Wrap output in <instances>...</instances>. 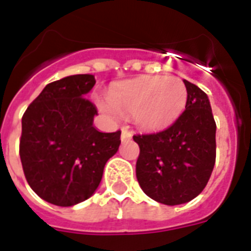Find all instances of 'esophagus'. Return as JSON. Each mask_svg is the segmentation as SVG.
<instances>
[{"label": "esophagus", "mask_w": 251, "mask_h": 251, "mask_svg": "<svg viewBox=\"0 0 251 251\" xmlns=\"http://www.w3.org/2000/svg\"><path fill=\"white\" fill-rule=\"evenodd\" d=\"M129 138H131V133L127 129H125V127H122V133H121V140L122 141H125V140H129Z\"/></svg>", "instance_id": "34e87169"}]
</instances>
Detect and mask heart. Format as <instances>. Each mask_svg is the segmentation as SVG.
I'll use <instances>...</instances> for the list:
<instances>
[{"label": "heart", "mask_w": 251, "mask_h": 251, "mask_svg": "<svg viewBox=\"0 0 251 251\" xmlns=\"http://www.w3.org/2000/svg\"><path fill=\"white\" fill-rule=\"evenodd\" d=\"M188 100L185 83L177 76H142L120 83L100 99V111L111 118L121 113L145 130H157L172 125L184 111Z\"/></svg>", "instance_id": "obj_1"}]
</instances>
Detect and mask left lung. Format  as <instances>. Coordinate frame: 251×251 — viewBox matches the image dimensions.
Returning a JSON list of instances; mask_svg holds the SVG:
<instances>
[{
	"instance_id": "1",
	"label": "left lung",
	"mask_w": 251,
	"mask_h": 251,
	"mask_svg": "<svg viewBox=\"0 0 251 251\" xmlns=\"http://www.w3.org/2000/svg\"><path fill=\"white\" fill-rule=\"evenodd\" d=\"M185 110L172 125L136 134L140 147L136 175L142 191L158 203L176 205L204 189L215 165L216 124L207 94L184 80Z\"/></svg>"
}]
</instances>
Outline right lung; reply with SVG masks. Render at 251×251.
Segmentation results:
<instances>
[{
  "mask_svg": "<svg viewBox=\"0 0 251 251\" xmlns=\"http://www.w3.org/2000/svg\"><path fill=\"white\" fill-rule=\"evenodd\" d=\"M94 84L90 74L50 83L23 115L20 158L25 179L51 204L71 207L88 199L120 148V130L94 127L98 111L84 98Z\"/></svg>",
  "mask_w": 251,
  "mask_h": 251,
  "instance_id": "right-lung-1",
  "label": "right lung"
}]
</instances>
